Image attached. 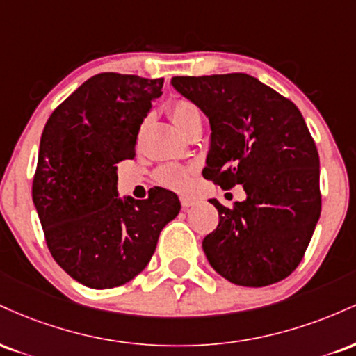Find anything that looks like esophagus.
<instances>
[{"label": "esophagus", "mask_w": 356, "mask_h": 356, "mask_svg": "<svg viewBox=\"0 0 356 356\" xmlns=\"http://www.w3.org/2000/svg\"><path fill=\"white\" fill-rule=\"evenodd\" d=\"M181 204H182V209H187V207L194 206L195 199L189 197V195H181Z\"/></svg>", "instance_id": "esophagus-1"}]
</instances>
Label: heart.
<instances>
[{"instance_id": "heart-1", "label": "heart", "mask_w": 356, "mask_h": 356, "mask_svg": "<svg viewBox=\"0 0 356 356\" xmlns=\"http://www.w3.org/2000/svg\"><path fill=\"white\" fill-rule=\"evenodd\" d=\"M169 115L172 122L186 134L191 127L202 124V113L201 108L194 104V102L187 99H175L169 105ZM195 165H184V164H165L159 167L155 172V179L162 186L170 187L174 191H187L194 182Z\"/></svg>"}]
</instances>
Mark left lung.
<instances>
[{"instance_id": "left-lung-1", "label": "left lung", "mask_w": 356, "mask_h": 356, "mask_svg": "<svg viewBox=\"0 0 356 356\" xmlns=\"http://www.w3.org/2000/svg\"><path fill=\"white\" fill-rule=\"evenodd\" d=\"M172 85L209 117L204 177L243 186L246 201L222 206L202 241L211 266L231 283L261 288L298 268L321 212L320 155L291 100L246 73L174 76Z\"/></svg>"}]
</instances>
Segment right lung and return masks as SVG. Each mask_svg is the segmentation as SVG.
Returning <instances> with one entry per match:
<instances>
[{"label":"right lung","instance_id":"obj_1","mask_svg":"<svg viewBox=\"0 0 356 356\" xmlns=\"http://www.w3.org/2000/svg\"><path fill=\"white\" fill-rule=\"evenodd\" d=\"M162 85L164 79L99 73L43 129L33 202L53 259L88 288L134 280L181 211L177 195L162 187L144 201L117 195V164L136 157L138 130Z\"/></svg>","mask_w":356,"mask_h":356}]
</instances>
